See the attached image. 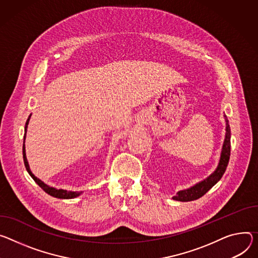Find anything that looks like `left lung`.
I'll list each match as a JSON object with an SVG mask.
<instances>
[{"mask_svg":"<svg viewBox=\"0 0 258 258\" xmlns=\"http://www.w3.org/2000/svg\"><path fill=\"white\" fill-rule=\"evenodd\" d=\"M224 117H225V122H226V127H225L226 133H225V139H224L221 154H220L219 163L216 170L207 179L194 185L192 187H190V188L178 191L177 196L173 197V200L180 201V202H190V201L198 200L202 198L206 192H208L222 178L226 170V167L228 165V160L230 156V127L225 115Z\"/></svg>","mask_w":258,"mask_h":258,"instance_id":"1","label":"left lung"}]
</instances>
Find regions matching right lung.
Returning <instances> with one entry per match:
<instances>
[{
  "label": "right lung",
  "instance_id": "right-lung-1",
  "mask_svg": "<svg viewBox=\"0 0 258 258\" xmlns=\"http://www.w3.org/2000/svg\"><path fill=\"white\" fill-rule=\"evenodd\" d=\"M30 118H31V115L29 116V118L26 122V126H25V137H23V140H26V134H27V128H28V124H29V121H30ZM22 155H23V161H25V166H26V169L28 171V173L31 175V177L34 179V181L41 187V188L46 192L48 194L49 196L51 197H54V198H57V199H74V198H77L79 197L82 191H68V190H64V189H56L54 188V187H50L48 186L47 184H45L43 181H41L39 178H37L31 171L30 169V166H29V162H28V159H27V155H26V146H25V141H23V146H22Z\"/></svg>",
  "mask_w": 258,
  "mask_h": 258
}]
</instances>
